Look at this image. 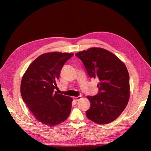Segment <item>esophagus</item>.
<instances>
[{
  "label": "esophagus",
  "mask_w": 151,
  "mask_h": 151,
  "mask_svg": "<svg viewBox=\"0 0 151 151\" xmlns=\"http://www.w3.org/2000/svg\"><path fill=\"white\" fill-rule=\"evenodd\" d=\"M81 97H82V96H77V97L74 96V97H73V99L75 100V101H77L78 100H79V99L81 98Z\"/></svg>",
  "instance_id": "34e87169"
}]
</instances>
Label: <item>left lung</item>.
<instances>
[{
  "mask_svg": "<svg viewBox=\"0 0 151 151\" xmlns=\"http://www.w3.org/2000/svg\"><path fill=\"white\" fill-rule=\"evenodd\" d=\"M75 55L83 63L90 78H98V93L88 96L91 103L86 116L98 124L116 120L130 98V77L125 64L112 53L101 48H90Z\"/></svg>",
  "mask_w": 151,
  "mask_h": 151,
  "instance_id": "left-lung-1",
  "label": "left lung"
}]
</instances>
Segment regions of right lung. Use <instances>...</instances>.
Returning a JSON list of instances; mask_svg holds the SVG:
<instances>
[{
    "mask_svg": "<svg viewBox=\"0 0 151 151\" xmlns=\"http://www.w3.org/2000/svg\"><path fill=\"white\" fill-rule=\"evenodd\" d=\"M73 53L42 54L29 66L21 83L24 102L38 121L47 125H58L70 113L73 98L54 90L61 70Z\"/></svg>",
    "mask_w": 151,
    "mask_h": 151,
    "instance_id": "1",
    "label": "right lung"
}]
</instances>
